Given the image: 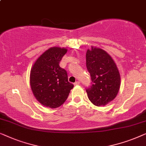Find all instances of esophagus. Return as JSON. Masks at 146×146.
<instances>
[{
  "instance_id": "esophagus-1",
  "label": "esophagus",
  "mask_w": 146,
  "mask_h": 146,
  "mask_svg": "<svg viewBox=\"0 0 146 146\" xmlns=\"http://www.w3.org/2000/svg\"><path fill=\"white\" fill-rule=\"evenodd\" d=\"M74 85H80V81H76L75 83H74Z\"/></svg>"
}]
</instances>
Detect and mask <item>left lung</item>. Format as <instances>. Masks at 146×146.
Masks as SVG:
<instances>
[{
	"instance_id": "8db88e82",
	"label": "left lung",
	"mask_w": 146,
	"mask_h": 146,
	"mask_svg": "<svg viewBox=\"0 0 146 146\" xmlns=\"http://www.w3.org/2000/svg\"><path fill=\"white\" fill-rule=\"evenodd\" d=\"M86 65L91 84L86 89L89 99L95 106H104L118 93L120 77L112 57L102 49L91 48L86 53Z\"/></svg>"
}]
</instances>
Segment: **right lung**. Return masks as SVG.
I'll list each match as a JSON object with an SVG mask.
<instances>
[{
  "mask_svg": "<svg viewBox=\"0 0 146 146\" xmlns=\"http://www.w3.org/2000/svg\"><path fill=\"white\" fill-rule=\"evenodd\" d=\"M67 50L51 48L37 59L30 72V85L36 99L47 107L57 108L64 103L73 85L59 63Z\"/></svg>",
  "mask_w": 146,
  "mask_h": 146,
  "instance_id": "right-lung-1",
  "label": "right lung"
}]
</instances>
